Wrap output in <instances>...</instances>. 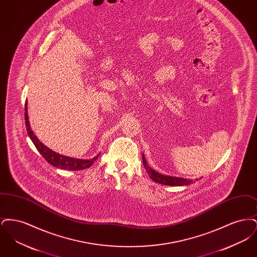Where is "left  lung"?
I'll return each mask as SVG.
<instances>
[{"label":"left lung","instance_id":"obj_1","mask_svg":"<svg viewBox=\"0 0 257 257\" xmlns=\"http://www.w3.org/2000/svg\"><path fill=\"white\" fill-rule=\"evenodd\" d=\"M145 156L143 155V163L144 166L147 170L148 175L150 176V178L156 182V183L163 184V185H168V186H188L191 183H193L192 180L190 179H185V178H180V177H173V176H168V175H163L159 172L152 170L151 168H149V166L147 165V161H146Z\"/></svg>","mask_w":257,"mask_h":257}]
</instances>
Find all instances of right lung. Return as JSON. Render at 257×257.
<instances>
[{
	"instance_id": "obj_1",
	"label": "right lung",
	"mask_w": 257,
	"mask_h": 257,
	"mask_svg": "<svg viewBox=\"0 0 257 257\" xmlns=\"http://www.w3.org/2000/svg\"><path fill=\"white\" fill-rule=\"evenodd\" d=\"M27 102L25 104V121H26V127H27V131L28 135L31 138V140L33 141L34 145L37 147V150L39 151V153L43 156V158L46 160L50 165L62 169V170H68V171H81V170H86L87 168H89L90 166H92L93 162H95L97 160V156H95L94 158L89 160L76 159L72 157H68V156H63L61 155L53 150H51L50 148L46 147L45 145H43L38 139L37 136L34 134V131L32 130L30 122H29V116H28V109H27Z\"/></svg>"
}]
</instances>
